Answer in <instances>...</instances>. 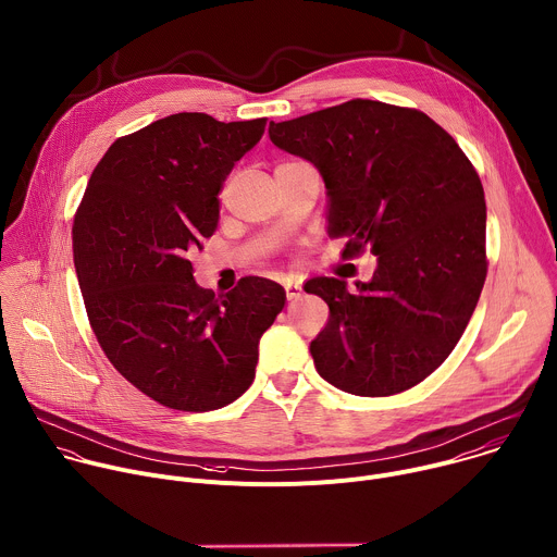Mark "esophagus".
<instances>
[{"label": "esophagus", "instance_id": "1", "mask_svg": "<svg viewBox=\"0 0 557 557\" xmlns=\"http://www.w3.org/2000/svg\"><path fill=\"white\" fill-rule=\"evenodd\" d=\"M285 294H287V300L300 298V285L298 283H285Z\"/></svg>", "mask_w": 557, "mask_h": 557}]
</instances>
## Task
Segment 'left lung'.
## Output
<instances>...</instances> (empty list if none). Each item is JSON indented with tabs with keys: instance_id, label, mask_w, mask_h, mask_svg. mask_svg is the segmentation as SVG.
Wrapping results in <instances>:
<instances>
[{
	"instance_id": "8db88e82",
	"label": "left lung",
	"mask_w": 557,
	"mask_h": 557,
	"mask_svg": "<svg viewBox=\"0 0 557 557\" xmlns=\"http://www.w3.org/2000/svg\"><path fill=\"white\" fill-rule=\"evenodd\" d=\"M270 140L322 175L329 228L349 237L343 255L377 257L356 292L341 278L307 281L329 305L309 345L318 375L360 397L412 388L453 354L485 283L474 166L423 111L367 98L270 123Z\"/></svg>"
}]
</instances>
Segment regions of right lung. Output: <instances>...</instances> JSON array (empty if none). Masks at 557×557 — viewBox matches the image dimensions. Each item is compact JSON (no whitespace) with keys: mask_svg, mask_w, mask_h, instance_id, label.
<instances>
[{"mask_svg":"<svg viewBox=\"0 0 557 557\" xmlns=\"http://www.w3.org/2000/svg\"><path fill=\"white\" fill-rule=\"evenodd\" d=\"M265 119L182 111L119 138L96 164L72 226L89 324L114 369L162 406L216 410L242 397L285 289L246 276L219 298L188 255L219 219V190Z\"/></svg>","mask_w":557,"mask_h":557,"instance_id":"obj_1","label":"right lung"}]
</instances>
